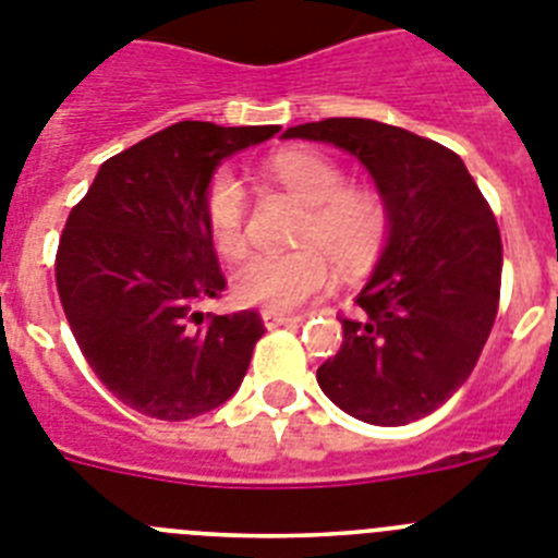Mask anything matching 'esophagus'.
I'll list each match as a JSON object with an SVG mask.
<instances>
[{
  "instance_id": "esophagus-1",
  "label": "esophagus",
  "mask_w": 558,
  "mask_h": 558,
  "mask_svg": "<svg viewBox=\"0 0 558 558\" xmlns=\"http://www.w3.org/2000/svg\"><path fill=\"white\" fill-rule=\"evenodd\" d=\"M303 317L283 315V312H264V326L266 329H278V326H292V323H301Z\"/></svg>"
}]
</instances>
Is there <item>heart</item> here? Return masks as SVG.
<instances>
[{
    "instance_id": "1",
    "label": "heart",
    "mask_w": 558,
    "mask_h": 558,
    "mask_svg": "<svg viewBox=\"0 0 558 558\" xmlns=\"http://www.w3.org/2000/svg\"><path fill=\"white\" fill-rule=\"evenodd\" d=\"M266 172L306 204L298 232L303 250L257 252L235 269L238 301L266 312H292L329 287V254L337 269L360 271L377 257L388 235L386 201L366 186H345L340 163L315 149H283ZM204 213L215 250L227 257L246 246V190L232 170H218L204 192Z\"/></svg>"
}]
</instances>
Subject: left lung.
Instances as JSON below:
<instances>
[{
    "label": "left lung",
    "mask_w": 558,
    "mask_h": 558,
    "mask_svg": "<svg viewBox=\"0 0 558 558\" xmlns=\"http://www.w3.org/2000/svg\"><path fill=\"white\" fill-rule=\"evenodd\" d=\"M283 138L351 153L388 209L363 315L343 317V345L317 368L323 395L372 425L428 416L471 377L494 329L502 238L488 201L457 153L383 121H312Z\"/></svg>",
    "instance_id": "obj_1"
}]
</instances>
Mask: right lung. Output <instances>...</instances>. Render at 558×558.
Here are the masks:
<instances>
[{"label":"right lung","mask_w":558,"mask_h":558,"mask_svg":"<svg viewBox=\"0 0 558 558\" xmlns=\"http://www.w3.org/2000/svg\"><path fill=\"white\" fill-rule=\"evenodd\" d=\"M278 130L178 121L107 158L64 223L56 287L70 329L98 380L138 414H207L250 368L260 315L201 312L227 289L204 192L223 158Z\"/></svg>","instance_id":"1"}]
</instances>
